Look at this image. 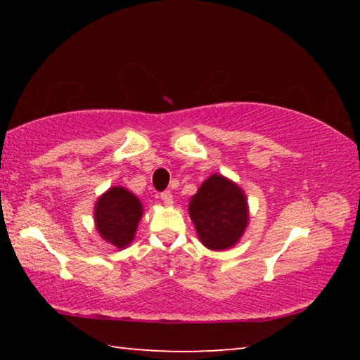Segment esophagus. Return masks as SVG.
I'll return each instance as SVG.
<instances>
[{
	"instance_id": "esophagus-1",
	"label": "esophagus",
	"mask_w": 360,
	"mask_h": 360,
	"mask_svg": "<svg viewBox=\"0 0 360 360\" xmlns=\"http://www.w3.org/2000/svg\"><path fill=\"white\" fill-rule=\"evenodd\" d=\"M160 198H162V202H163V205H167V206H169V205H173V193L169 192V191H165V192H162L160 193Z\"/></svg>"
}]
</instances>
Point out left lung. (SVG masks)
<instances>
[{
    "label": "left lung",
    "mask_w": 360,
    "mask_h": 360,
    "mask_svg": "<svg viewBox=\"0 0 360 360\" xmlns=\"http://www.w3.org/2000/svg\"><path fill=\"white\" fill-rule=\"evenodd\" d=\"M188 216L198 240L211 251L233 248L249 224V205L243 188L222 174H211L188 202Z\"/></svg>",
    "instance_id": "obj_1"
}]
</instances>
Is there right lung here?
<instances>
[{
    "mask_svg": "<svg viewBox=\"0 0 360 360\" xmlns=\"http://www.w3.org/2000/svg\"><path fill=\"white\" fill-rule=\"evenodd\" d=\"M143 212V203L129 188L109 187L95 203V229L109 245L125 249L135 240Z\"/></svg>",
    "mask_w": 360,
    "mask_h": 360,
    "instance_id": "right-lung-1",
    "label": "right lung"
}]
</instances>
